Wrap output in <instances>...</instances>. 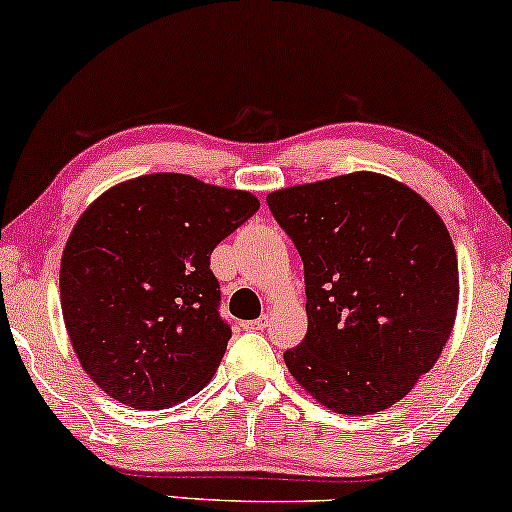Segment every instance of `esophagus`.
Listing matches in <instances>:
<instances>
[{
	"mask_svg": "<svg viewBox=\"0 0 512 512\" xmlns=\"http://www.w3.org/2000/svg\"><path fill=\"white\" fill-rule=\"evenodd\" d=\"M268 317H265V314H263V317H258V319H254V321H244V328H247V331H263V328L265 326H268Z\"/></svg>",
	"mask_w": 512,
	"mask_h": 512,
	"instance_id": "34e87169",
	"label": "esophagus"
}]
</instances>
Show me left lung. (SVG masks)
<instances>
[{
  "label": "left lung",
  "mask_w": 512,
  "mask_h": 512,
  "mask_svg": "<svg viewBox=\"0 0 512 512\" xmlns=\"http://www.w3.org/2000/svg\"><path fill=\"white\" fill-rule=\"evenodd\" d=\"M268 205L305 265L307 335L284 363L338 415H375L429 373L459 305L452 237L417 191L380 172L279 188Z\"/></svg>",
  "instance_id": "8db88e82"
}]
</instances>
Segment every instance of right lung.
<instances>
[{
  "mask_svg": "<svg viewBox=\"0 0 512 512\" xmlns=\"http://www.w3.org/2000/svg\"><path fill=\"white\" fill-rule=\"evenodd\" d=\"M261 202L177 172L142 174L95 198L69 233L60 305L86 375L135 410L177 405L226 354L209 256Z\"/></svg>",
  "mask_w": 512,
  "mask_h": 512,
  "instance_id": "1",
  "label": "right lung"
}]
</instances>
